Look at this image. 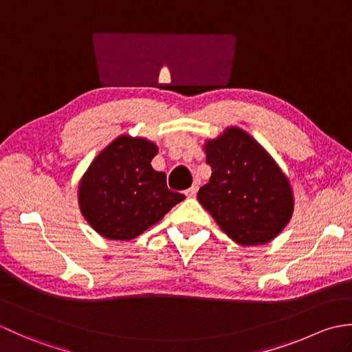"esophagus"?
<instances>
[{"instance_id":"obj_1","label":"esophagus","mask_w":352,"mask_h":352,"mask_svg":"<svg viewBox=\"0 0 352 352\" xmlns=\"http://www.w3.org/2000/svg\"><path fill=\"white\" fill-rule=\"evenodd\" d=\"M184 193H186V197H188V198L197 197V193H198V186H192V188H189V189L186 190Z\"/></svg>"}]
</instances>
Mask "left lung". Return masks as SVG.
<instances>
[{
	"mask_svg": "<svg viewBox=\"0 0 352 352\" xmlns=\"http://www.w3.org/2000/svg\"><path fill=\"white\" fill-rule=\"evenodd\" d=\"M212 177L198 201L230 239L242 246L265 245L294 213V193L266 149L239 126H228L204 145Z\"/></svg>",
	"mask_w": 352,
	"mask_h": 352,
	"instance_id": "1",
	"label": "left lung"
}]
</instances>
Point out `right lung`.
Returning a JSON list of instances; mask_svg holds the SVG:
<instances>
[{
    "instance_id": "1",
    "label": "right lung",
    "mask_w": 352,
    "mask_h": 352,
    "mask_svg": "<svg viewBox=\"0 0 352 352\" xmlns=\"http://www.w3.org/2000/svg\"><path fill=\"white\" fill-rule=\"evenodd\" d=\"M155 144L129 134L116 138L95 157L78 184L81 214L110 241H131L186 198L168 189L166 174L151 160Z\"/></svg>"
}]
</instances>
